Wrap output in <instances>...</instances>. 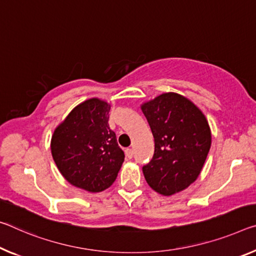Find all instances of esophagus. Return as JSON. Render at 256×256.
Listing matches in <instances>:
<instances>
[{
	"instance_id": "34e87169",
	"label": "esophagus",
	"mask_w": 256,
	"mask_h": 256,
	"mask_svg": "<svg viewBox=\"0 0 256 256\" xmlns=\"http://www.w3.org/2000/svg\"><path fill=\"white\" fill-rule=\"evenodd\" d=\"M125 155H126V157L128 158V160H131V158L133 157V150L131 148L125 149Z\"/></svg>"
}]
</instances>
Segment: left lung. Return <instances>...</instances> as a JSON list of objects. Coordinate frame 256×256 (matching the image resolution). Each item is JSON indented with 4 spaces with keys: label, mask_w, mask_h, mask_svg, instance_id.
<instances>
[{
    "label": "left lung",
    "mask_w": 256,
    "mask_h": 256,
    "mask_svg": "<svg viewBox=\"0 0 256 256\" xmlns=\"http://www.w3.org/2000/svg\"><path fill=\"white\" fill-rule=\"evenodd\" d=\"M152 128L155 152L144 165L148 184L164 196L186 189L197 179L210 148L204 114L176 93H164L142 104Z\"/></svg>",
    "instance_id": "1"
}]
</instances>
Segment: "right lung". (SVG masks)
<instances>
[{
    "label": "right lung",
    "mask_w": 256,
    "mask_h": 256,
    "mask_svg": "<svg viewBox=\"0 0 256 256\" xmlns=\"http://www.w3.org/2000/svg\"><path fill=\"white\" fill-rule=\"evenodd\" d=\"M110 106L88 99L75 107L56 128L51 152L70 184L91 192L110 186L124 162V152L108 124Z\"/></svg>",
    "instance_id": "obj_1"
}]
</instances>
